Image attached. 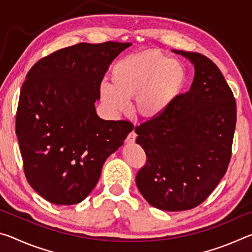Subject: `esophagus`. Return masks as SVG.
<instances>
[{
	"mask_svg": "<svg viewBox=\"0 0 252 252\" xmlns=\"http://www.w3.org/2000/svg\"><path fill=\"white\" fill-rule=\"evenodd\" d=\"M135 139H136V133L134 132V130H132L130 133L127 134L126 141V143H133L135 141Z\"/></svg>",
	"mask_w": 252,
	"mask_h": 252,
	"instance_id": "esophagus-1",
	"label": "esophagus"
}]
</instances>
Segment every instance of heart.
<instances>
[{
  "mask_svg": "<svg viewBox=\"0 0 252 252\" xmlns=\"http://www.w3.org/2000/svg\"><path fill=\"white\" fill-rule=\"evenodd\" d=\"M188 73L180 62L160 51L149 50L118 61L110 72V87L100 89L102 103L112 113H120L126 100L147 120L161 118L186 91Z\"/></svg>",
  "mask_w": 252,
  "mask_h": 252,
  "instance_id": "heart-1",
  "label": "heart"
}]
</instances>
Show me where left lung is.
Instances as JSON below:
<instances>
[{
  "instance_id": "obj_1",
  "label": "left lung",
  "mask_w": 252,
  "mask_h": 252,
  "mask_svg": "<svg viewBox=\"0 0 252 252\" xmlns=\"http://www.w3.org/2000/svg\"><path fill=\"white\" fill-rule=\"evenodd\" d=\"M193 63L194 79L163 116L135 126L147 160L136 187L152 207L185 211L206 200L227 172L237 106L219 67L195 52L173 50Z\"/></svg>"
}]
</instances>
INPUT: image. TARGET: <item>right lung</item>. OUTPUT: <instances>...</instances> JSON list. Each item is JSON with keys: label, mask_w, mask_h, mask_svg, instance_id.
<instances>
[{"label": "right lung", "mask_w": 252, "mask_h": 252, "mask_svg": "<svg viewBox=\"0 0 252 252\" xmlns=\"http://www.w3.org/2000/svg\"><path fill=\"white\" fill-rule=\"evenodd\" d=\"M131 43H79L39 60L28 72L15 132L28 182L54 204L79 203L100 179L103 163L133 125L102 120L94 103L110 63Z\"/></svg>", "instance_id": "obj_1"}]
</instances>
